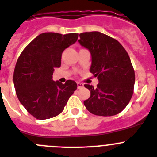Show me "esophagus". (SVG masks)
I'll list each match as a JSON object with an SVG mask.
<instances>
[{
	"mask_svg": "<svg viewBox=\"0 0 157 157\" xmlns=\"http://www.w3.org/2000/svg\"><path fill=\"white\" fill-rule=\"evenodd\" d=\"M77 86H78V88L79 89V88H82V87L84 86L83 84L82 83H80V82H77Z\"/></svg>",
	"mask_w": 157,
	"mask_h": 157,
	"instance_id": "34e87169",
	"label": "esophagus"
}]
</instances>
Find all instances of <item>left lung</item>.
<instances>
[{
	"mask_svg": "<svg viewBox=\"0 0 157 157\" xmlns=\"http://www.w3.org/2000/svg\"><path fill=\"white\" fill-rule=\"evenodd\" d=\"M79 43L90 51V72L98 77L96 88L85 84L91 96L84 101L91 114L113 116L121 112L131 101L135 82L129 55L115 39L97 31L79 34Z\"/></svg>",
	"mask_w": 157,
	"mask_h": 157,
	"instance_id": "left-lung-1",
	"label": "left lung"
}]
</instances>
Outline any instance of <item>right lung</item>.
<instances>
[{
  "instance_id": "obj_1",
  "label": "right lung",
  "mask_w": 157,
  "mask_h": 157,
  "mask_svg": "<svg viewBox=\"0 0 157 157\" xmlns=\"http://www.w3.org/2000/svg\"><path fill=\"white\" fill-rule=\"evenodd\" d=\"M78 37L75 33H43L20 55L13 72L14 88L21 103L35 118L45 120L59 115L77 89L74 81L63 84L52 78L54 69L61 66L63 52Z\"/></svg>"
}]
</instances>
